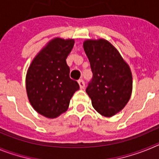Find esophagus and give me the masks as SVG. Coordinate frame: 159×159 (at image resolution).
Here are the masks:
<instances>
[{
  "label": "esophagus",
  "instance_id": "1",
  "mask_svg": "<svg viewBox=\"0 0 159 159\" xmlns=\"http://www.w3.org/2000/svg\"><path fill=\"white\" fill-rule=\"evenodd\" d=\"M79 83V85H80V89H84V87H85V84H84V80H80L78 81Z\"/></svg>",
  "mask_w": 159,
  "mask_h": 159
}]
</instances>
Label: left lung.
<instances>
[{
	"mask_svg": "<svg viewBox=\"0 0 159 159\" xmlns=\"http://www.w3.org/2000/svg\"><path fill=\"white\" fill-rule=\"evenodd\" d=\"M84 48L93 73L86 92L98 113L111 117L123 110L131 95L130 67L117 49L104 39L86 40Z\"/></svg>",
	"mask_w": 159,
	"mask_h": 159,
	"instance_id": "left-lung-1",
	"label": "left lung"
}]
</instances>
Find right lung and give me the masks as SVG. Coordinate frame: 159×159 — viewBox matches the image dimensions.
Segmentation results:
<instances>
[{
    "instance_id": "1",
    "label": "right lung",
    "mask_w": 159,
    "mask_h": 159,
    "mask_svg": "<svg viewBox=\"0 0 159 159\" xmlns=\"http://www.w3.org/2000/svg\"><path fill=\"white\" fill-rule=\"evenodd\" d=\"M74 39L53 38L40 50L29 65L25 84L29 102L34 110L48 119L64 113L77 90L78 83L70 78L66 59Z\"/></svg>"
}]
</instances>
